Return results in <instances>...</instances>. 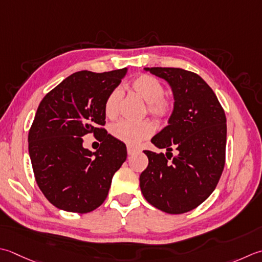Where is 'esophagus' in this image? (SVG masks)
<instances>
[{
    "mask_svg": "<svg viewBox=\"0 0 262 262\" xmlns=\"http://www.w3.org/2000/svg\"><path fill=\"white\" fill-rule=\"evenodd\" d=\"M138 150L137 148H135V147H133V146H127V153L129 156H132V155H134L135 152H137Z\"/></svg>",
    "mask_w": 262,
    "mask_h": 262,
    "instance_id": "34e87169",
    "label": "esophagus"
}]
</instances>
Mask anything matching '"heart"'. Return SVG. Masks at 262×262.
Instances as JSON below:
<instances>
[{"mask_svg": "<svg viewBox=\"0 0 262 262\" xmlns=\"http://www.w3.org/2000/svg\"><path fill=\"white\" fill-rule=\"evenodd\" d=\"M132 89L148 104V112L157 118H167L171 114L172 102L166 99L165 87L156 77L141 75L132 81ZM121 100V90L115 89L110 92L104 102V114L107 118H115L119 110ZM155 128L150 121L130 122L121 120L111 126V134L117 140L128 145H138L142 141L150 137Z\"/></svg>", "mask_w": 262, "mask_h": 262, "instance_id": "1", "label": "heart"}]
</instances>
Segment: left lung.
Returning a JSON list of instances; mask_svg holds the SVG:
<instances>
[{
	"label": "left lung",
	"instance_id": "8db88e82",
	"mask_svg": "<svg viewBox=\"0 0 262 262\" xmlns=\"http://www.w3.org/2000/svg\"><path fill=\"white\" fill-rule=\"evenodd\" d=\"M170 86L173 109L168 126L152 137V144L175 147L171 162L163 153L144 151L148 165L140 176L146 201L171 214L199 207L222 176L226 151V116L216 94L199 75L181 68H144Z\"/></svg>",
	"mask_w": 262,
	"mask_h": 262
}]
</instances>
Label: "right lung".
Here are the masks:
<instances>
[{
  "label": "right lung",
  "instance_id": "add662e5",
  "mask_svg": "<svg viewBox=\"0 0 262 262\" xmlns=\"http://www.w3.org/2000/svg\"><path fill=\"white\" fill-rule=\"evenodd\" d=\"M127 70L78 71L49 92L37 107L28 134L29 157L39 189L58 209L86 213L99 208L126 160V145L101 126L106 97ZM89 132L101 142L95 152L82 146Z\"/></svg>",
  "mask_w": 262,
  "mask_h": 262
}]
</instances>
